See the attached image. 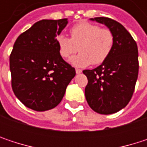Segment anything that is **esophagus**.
I'll use <instances>...</instances> for the list:
<instances>
[{"label": "esophagus", "instance_id": "obj_1", "mask_svg": "<svg viewBox=\"0 0 147 147\" xmlns=\"http://www.w3.org/2000/svg\"><path fill=\"white\" fill-rule=\"evenodd\" d=\"M76 74H80L82 72V71L81 69H76Z\"/></svg>", "mask_w": 147, "mask_h": 147}]
</instances>
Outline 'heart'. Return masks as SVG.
Listing matches in <instances>:
<instances>
[{"mask_svg":"<svg viewBox=\"0 0 147 147\" xmlns=\"http://www.w3.org/2000/svg\"><path fill=\"white\" fill-rule=\"evenodd\" d=\"M71 38L61 34L56 38L59 53L68 59L78 50L80 53L70 62L77 67H86L92 63L102 64L111 54L114 46V35L108 28L83 21L73 25L70 30Z\"/></svg>","mask_w":147,"mask_h":147,"instance_id":"heart-1","label":"heart"}]
</instances>
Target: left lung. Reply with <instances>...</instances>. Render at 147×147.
I'll use <instances>...</instances> for the list:
<instances>
[{
    "instance_id": "8db88e82",
    "label": "left lung",
    "mask_w": 147,
    "mask_h": 147,
    "mask_svg": "<svg viewBox=\"0 0 147 147\" xmlns=\"http://www.w3.org/2000/svg\"><path fill=\"white\" fill-rule=\"evenodd\" d=\"M105 24L114 35V46L105 62L82 72L88 78L85 96L100 114H112L130 101L139 72L138 47L129 32L117 21L105 17L91 18Z\"/></svg>"
}]
</instances>
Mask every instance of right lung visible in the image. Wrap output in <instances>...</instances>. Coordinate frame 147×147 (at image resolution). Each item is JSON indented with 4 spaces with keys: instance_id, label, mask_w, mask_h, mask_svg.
<instances>
[{
    "instance_id": "add662e5",
    "label": "right lung",
    "mask_w": 147,
    "mask_h": 147,
    "mask_svg": "<svg viewBox=\"0 0 147 147\" xmlns=\"http://www.w3.org/2000/svg\"><path fill=\"white\" fill-rule=\"evenodd\" d=\"M67 18L42 19L16 40L10 54L12 88L26 107L44 111L57 106L76 75L59 53L56 37Z\"/></svg>"
}]
</instances>
